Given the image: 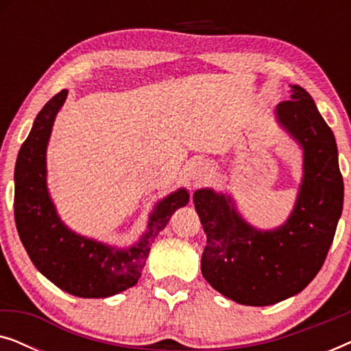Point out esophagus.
<instances>
[{
    "instance_id": "obj_1",
    "label": "esophagus",
    "mask_w": 351,
    "mask_h": 351,
    "mask_svg": "<svg viewBox=\"0 0 351 351\" xmlns=\"http://www.w3.org/2000/svg\"><path fill=\"white\" fill-rule=\"evenodd\" d=\"M209 166L208 162L204 161H191L189 166H186V174H189V177L193 182H199L206 179V177L209 176Z\"/></svg>"
}]
</instances>
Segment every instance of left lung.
<instances>
[{
	"instance_id": "1",
	"label": "left lung",
	"mask_w": 351,
	"mask_h": 351,
	"mask_svg": "<svg viewBox=\"0 0 351 351\" xmlns=\"http://www.w3.org/2000/svg\"><path fill=\"white\" fill-rule=\"evenodd\" d=\"M291 100L275 108L276 123L302 148V180L289 217L257 228L230 193L195 191L193 203L208 238L201 273L227 299L267 306L299 294L318 275L343 208V180L334 132L304 88L289 84Z\"/></svg>"
}]
</instances>
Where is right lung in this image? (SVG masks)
Instances as JSON below:
<instances>
[{
  "label": "right lung",
  "mask_w": 351,
  "mask_h": 351,
  "mask_svg": "<svg viewBox=\"0 0 351 351\" xmlns=\"http://www.w3.org/2000/svg\"><path fill=\"white\" fill-rule=\"evenodd\" d=\"M69 90L47 102L33 121L14 171V217L25 251L51 282L83 299H105L137 285L152 243L177 209L189 204V190L172 191L148 215L147 230L136 243L118 247L83 237L66 227L47 189L46 152L56 117Z\"/></svg>",
  "instance_id": "right-lung-1"
}]
</instances>
